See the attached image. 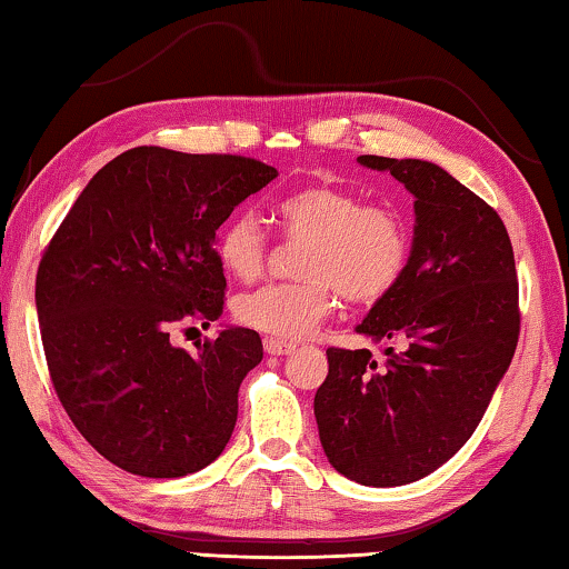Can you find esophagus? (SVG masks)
Returning <instances> with one entry per match:
<instances>
[{
	"instance_id": "esophagus-1",
	"label": "esophagus",
	"mask_w": 569,
	"mask_h": 569,
	"mask_svg": "<svg viewBox=\"0 0 569 569\" xmlns=\"http://www.w3.org/2000/svg\"><path fill=\"white\" fill-rule=\"evenodd\" d=\"M262 347H266L268 355H288V352L296 350V345L283 342V339H273V337H266V342H262Z\"/></svg>"
}]
</instances>
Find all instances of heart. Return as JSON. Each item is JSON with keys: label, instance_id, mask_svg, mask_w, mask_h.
Masks as SVG:
<instances>
[{"label": "heart", "instance_id": "heart-1", "mask_svg": "<svg viewBox=\"0 0 569 569\" xmlns=\"http://www.w3.org/2000/svg\"><path fill=\"white\" fill-rule=\"evenodd\" d=\"M286 240L307 242L301 281L270 283L242 293L234 317L276 339H303L329 317L335 291L370 307L396 291L409 268L411 234L403 217L386 203H366L339 186H307L276 203ZM270 237L252 211H237L219 227L217 258L237 281H256Z\"/></svg>", "mask_w": 569, "mask_h": 569}]
</instances>
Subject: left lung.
I'll return each mask as SVG.
<instances>
[{"mask_svg":"<svg viewBox=\"0 0 569 569\" xmlns=\"http://www.w3.org/2000/svg\"><path fill=\"white\" fill-rule=\"evenodd\" d=\"M358 160L417 197L413 248L401 283L358 327L388 345L386 360L329 347L313 417L337 472L393 488L442 468L478 429L519 345V278L503 219L445 168Z\"/></svg>","mask_w":569,"mask_h":569,"instance_id":"left-lung-1","label":"left lung"}]
</instances>
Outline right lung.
I'll list each match as a JSON object with an SVG mask.
<instances>
[{
    "label": "right lung",
    "mask_w": 569,
    "mask_h": 569,
    "mask_svg": "<svg viewBox=\"0 0 569 569\" xmlns=\"http://www.w3.org/2000/svg\"><path fill=\"white\" fill-rule=\"evenodd\" d=\"M276 176L230 152L132 148L91 178L42 252L36 303L50 380L117 468L183 478L230 442L260 335L230 327L189 355L171 329L222 317L217 230Z\"/></svg>",
    "instance_id": "right-lung-1"
}]
</instances>
